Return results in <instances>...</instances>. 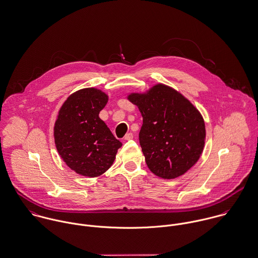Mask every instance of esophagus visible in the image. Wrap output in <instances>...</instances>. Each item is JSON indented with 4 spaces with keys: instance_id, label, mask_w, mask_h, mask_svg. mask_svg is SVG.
Wrapping results in <instances>:
<instances>
[{
    "instance_id": "34e87169",
    "label": "esophagus",
    "mask_w": 258,
    "mask_h": 258,
    "mask_svg": "<svg viewBox=\"0 0 258 258\" xmlns=\"http://www.w3.org/2000/svg\"><path fill=\"white\" fill-rule=\"evenodd\" d=\"M133 138H134L133 134H132V133H128V134H126V135L124 136L123 140H124V141H131V140H133Z\"/></svg>"
}]
</instances>
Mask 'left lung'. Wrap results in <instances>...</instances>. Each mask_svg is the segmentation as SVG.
<instances>
[{
    "label": "left lung",
    "instance_id": "1",
    "mask_svg": "<svg viewBox=\"0 0 258 258\" xmlns=\"http://www.w3.org/2000/svg\"><path fill=\"white\" fill-rule=\"evenodd\" d=\"M126 98L143 116L140 144L150 170L164 179L189 170L199 161L206 143L201 111L181 93L160 83Z\"/></svg>",
    "mask_w": 258,
    "mask_h": 258
}]
</instances>
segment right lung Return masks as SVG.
I'll return each instance as SVG.
<instances>
[{
	"label": "right lung",
	"instance_id": "1",
	"mask_svg": "<svg viewBox=\"0 0 258 258\" xmlns=\"http://www.w3.org/2000/svg\"><path fill=\"white\" fill-rule=\"evenodd\" d=\"M108 95L97 88L71 94L61 104L53 125L56 151L75 172L88 177L104 173L122 144L99 116Z\"/></svg>",
	"mask_w": 258,
	"mask_h": 258
}]
</instances>
